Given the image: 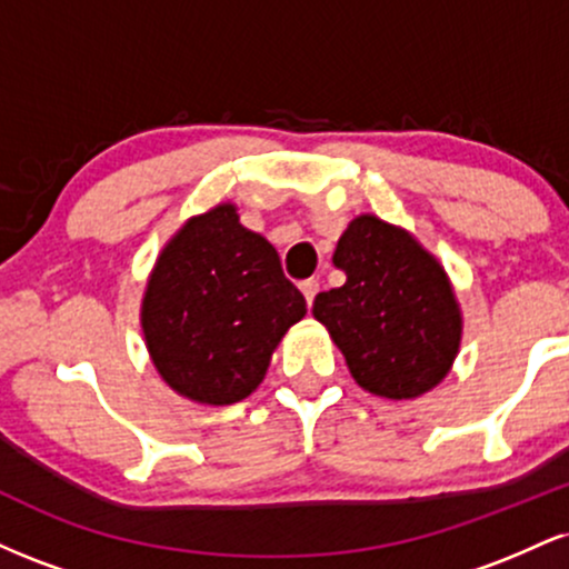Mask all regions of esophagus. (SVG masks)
<instances>
[{"label":"esophagus","mask_w":569,"mask_h":569,"mask_svg":"<svg viewBox=\"0 0 569 569\" xmlns=\"http://www.w3.org/2000/svg\"><path fill=\"white\" fill-rule=\"evenodd\" d=\"M299 289H302V293H305L307 307H312V299H316V293H318V289H321V286H318L316 278H310V280H305V283L299 286Z\"/></svg>","instance_id":"obj_1"}]
</instances>
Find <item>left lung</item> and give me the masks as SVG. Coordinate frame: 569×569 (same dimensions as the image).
Instances as JSON below:
<instances>
[{"label": "left lung", "instance_id": "left-lung-1", "mask_svg": "<svg viewBox=\"0 0 569 569\" xmlns=\"http://www.w3.org/2000/svg\"><path fill=\"white\" fill-rule=\"evenodd\" d=\"M339 289L312 316L369 393L407 401L433 390L460 352L462 312L447 270L415 234L361 213L335 248Z\"/></svg>", "mask_w": 569, "mask_h": 569}]
</instances>
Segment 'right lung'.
Listing matches in <instances>:
<instances>
[{
    "label": "right lung",
    "mask_w": 569,
    "mask_h": 569,
    "mask_svg": "<svg viewBox=\"0 0 569 569\" xmlns=\"http://www.w3.org/2000/svg\"><path fill=\"white\" fill-rule=\"evenodd\" d=\"M307 312L278 251L219 202L162 246L141 299L149 358L168 388L227 407L259 388L272 352Z\"/></svg>",
    "instance_id": "right-lung-1"
}]
</instances>
